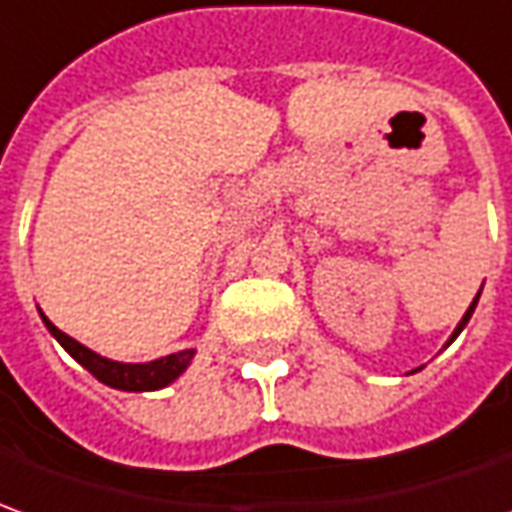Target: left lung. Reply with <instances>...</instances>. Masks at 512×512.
Listing matches in <instances>:
<instances>
[{"label":"left lung","mask_w":512,"mask_h":512,"mask_svg":"<svg viewBox=\"0 0 512 512\" xmlns=\"http://www.w3.org/2000/svg\"><path fill=\"white\" fill-rule=\"evenodd\" d=\"M479 294H482V288H479ZM479 294H476L474 302H471V308H468V311H465V316H462V319H460V325H457V330H454V333H451V339H448V344L454 342V339H457V336H460V333H462V328H465V325H468V319H471V314H474L476 302H479Z\"/></svg>","instance_id":"left-lung-1"}]
</instances>
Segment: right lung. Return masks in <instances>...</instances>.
<instances>
[{
	"label": "right lung",
	"mask_w": 512,
	"mask_h": 512,
	"mask_svg": "<svg viewBox=\"0 0 512 512\" xmlns=\"http://www.w3.org/2000/svg\"><path fill=\"white\" fill-rule=\"evenodd\" d=\"M41 319H44V325H47L52 336L61 342V347L81 367H86L106 387L123 389V392H151V389L168 387L190 367V361L196 356V350H179V353H170V356L156 358V361H148V364H123V361H111V358L97 356L95 350L83 347L72 336H66L64 330L55 328L44 314H41Z\"/></svg>",
	"instance_id": "obj_1"
}]
</instances>
